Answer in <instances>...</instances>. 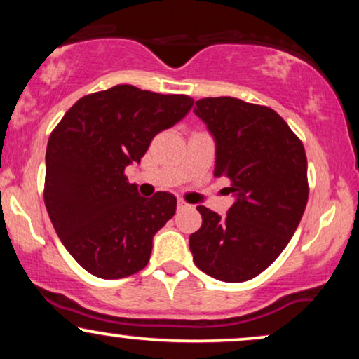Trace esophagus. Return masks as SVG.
<instances>
[{
  "mask_svg": "<svg viewBox=\"0 0 359 359\" xmlns=\"http://www.w3.org/2000/svg\"><path fill=\"white\" fill-rule=\"evenodd\" d=\"M187 208H189V204L185 203V201H182V199H180L179 203H177V209H179V211H182V209H187Z\"/></svg>",
  "mask_w": 359,
  "mask_h": 359,
  "instance_id": "34e87169",
  "label": "esophagus"
}]
</instances>
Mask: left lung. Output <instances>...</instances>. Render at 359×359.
Listing matches in <instances>:
<instances>
[{
    "mask_svg": "<svg viewBox=\"0 0 359 359\" xmlns=\"http://www.w3.org/2000/svg\"><path fill=\"white\" fill-rule=\"evenodd\" d=\"M194 113L216 142L214 177L236 201L226 216L199 205L189 238L194 263L221 282H246L266 270L297 229L309 199L307 156L283 118L236 97H204Z\"/></svg>",
    "mask_w": 359,
    "mask_h": 359,
    "instance_id": "8db88e82",
    "label": "left lung"
}]
</instances>
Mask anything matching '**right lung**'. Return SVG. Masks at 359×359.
<instances>
[{"instance_id": "right-lung-1", "label": "right lung", "mask_w": 359, "mask_h": 359, "mask_svg": "<svg viewBox=\"0 0 359 359\" xmlns=\"http://www.w3.org/2000/svg\"><path fill=\"white\" fill-rule=\"evenodd\" d=\"M194 100L130 84L81 97L50 133L43 199L60 241L94 277L125 278L145 269L155 233L177 199H147L125 168L140 163L156 133L189 113Z\"/></svg>"}]
</instances>
